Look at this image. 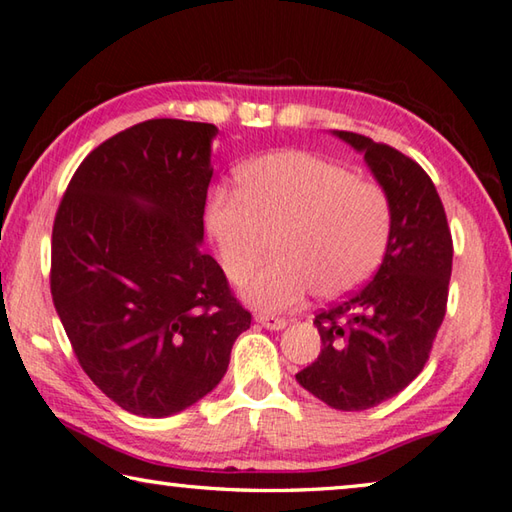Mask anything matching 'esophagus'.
Here are the masks:
<instances>
[{
  "instance_id": "esophagus-1",
  "label": "esophagus",
  "mask_w": 512,
  "mask_h": 512,
  "mask_svg": "<svg viewBox=\"0 0 512 512\" xmlns=\"http://www.w3.org/2000/svg\"><path fill=\"white\" fill-rule=\"evenodd\" d=\"M255 320H257L259 324H262V327L271 329V331H280V329H284V327H286V320H284V318H277V315L264 313V311L255 313Z\"/></svg>"
}]
</instances>
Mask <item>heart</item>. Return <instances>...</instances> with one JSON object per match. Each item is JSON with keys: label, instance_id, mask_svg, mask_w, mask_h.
<instances>
[{"label": "heart", "instance_id": "1", "mask_svg": "<svg viewBox=\"0 0 512 512\" xmlns=\"http://www.w3.org/2000/svg\"><path fill=\"white\" fill-rule=\"evenodd\" d=\"M206 226L230 282L244 280L274 239L278 257L246 280L244 297L284 311L311 291L336 300L365 284L387 255L394 208L380 183L324 156L284 150L248 163L239 192H212Z\"/></svg>", "mask_w": 512, "mask_h": 512}]
</instances>
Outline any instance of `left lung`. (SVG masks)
<instances>
[{
	"mask_svg": "<svg viewBox=\"0 0 512 512\" xmlns=\"http://www.w3.org/2000/svg\"><path fill=\"white\" fill-rule=\"evenodd\" d=\"M358 152L394 208V230L374 280L315 313L320 356L295 378L333 410L376 407L421 374L445 318L452 235L427 172L392 145L336 132Z\"/></svg>",
	"mask_w": 512,
	"mask_h": 512,
	"instance_id": "1",
	"label": "left lung"
}]
</instances>
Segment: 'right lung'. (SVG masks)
Wrapping results in <instances>:
<instances>
[{"mask_svg": "<svg viewBox=\"0 0 512 512\" xmlns=\"http://www.w3.org/2000/svg\"><path fill=\"white\" fill-rule=\"evenodd\" d=\"M217 127L154 118L89 152L53 221L51 295L102 394L170 416L224 378L250 311L201 253Z\"/></svg>", "mask_w": 512, "mask_h": 512, "instance_id": "1", "label": "right lung"}]
</instances>
